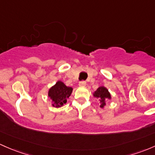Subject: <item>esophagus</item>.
<instances>
[{"label": "esophagus", "mask_w": 155, "mask_h": 155, "mask_svg": "<svg viewBox=\"0 0 155 155\" xmlns=\"http://www.w3.org/2000/svg\"><path fill=\"white\" fill-rule=\"evenodd\" d=\"M79 85L80 86V87H84V86L86 85V82H84V81H82V82L79 83Z\"/></svg>", "instance_id": "obj_1"}]
</instances>
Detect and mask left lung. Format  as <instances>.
I'll list each match as a JSON object with an SVG mask.
<instances>
[{"label":"left lung","instance_id":"8db88e82","mask_svg":"<svg viewBox=\"0 0 155 155\" xmlns=\"http://www.w3.org/2000/svg\"><path fill=\"white\" fill-rule=\"evenodd\" d=\"M94 96L97 98H99L100 102H102V105H100L101 107H103L105 105V100L110 99V94L108 91L105 87H99L97 91L94 92Z\"/></svg>","mask_w":155,"mask_h":155}]
</instances>
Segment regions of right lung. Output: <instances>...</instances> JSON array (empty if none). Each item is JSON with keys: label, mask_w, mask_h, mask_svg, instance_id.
<instances>
[{"label": "right lung", "mask_w": 155, "mask_h": 155, "mask_svg": "<svg viewBox=\"0 0 155 155\" xmlns=\"http://www.w3.org/2000/svg\"><path fill=\"white\" fill-rule=\"evenodd\" d=\"M73 88L67 87L62 82H56L54 86L49 90L48 96L53 102V106L58 107H61L67 102V100L71 96Z\"/></svg>", "instance_id": "add662e5"}]
</instances>
